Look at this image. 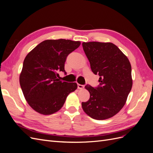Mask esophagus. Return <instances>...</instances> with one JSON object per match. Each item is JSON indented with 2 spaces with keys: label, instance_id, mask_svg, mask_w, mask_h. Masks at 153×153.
<instances>
[{
  "label": "esophagus",
  "instance_id": "1",
  "mask_svg": "<svg viewBox=\"0 0 153 153\" xmlns=\"http://www.w3.org/2000/svg\"><path fill=\"white\" fill-rule=\"evenodd\" d=\"M84 88V85H81L78 84V89H83Z\"/></svg>",
  "mask_w": 153,
  "mask_h": 153
}]
</instances>
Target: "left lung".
I'll use <instances>...</instances> for the list:
<instances>
[{
	"instance_id": "left-lung-1",
	"label": "left lung",
	"mask_w": 153,
	"mask_h": 153,
	"mask_svg": "<svg viewBox=\"0 0 153 153\" xmlns=\"http://www.w3.org/2000/svg\"><path fill=\"white\" fill-rule=\"evenodd\" d=\"M92 71L100 76V85L85 86L90 98L82 102L84 112L92 119L103 120L113 117L126 103L132 87L131 66L128 59L112 43H82Z\"/></svg>"
}]
</instances>
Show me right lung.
<instances>
[{
  "label": "right lung",
  "mask_w": 153,
  "mask_h": 153,
  "mask_svg": "<svg viewBox=\"0 0 153 153\" xmlns=\"http://www.w3.org/2000/svg\"><path fill=\"white\" fill-rule=\"evenodd\" d=\"M80 43L69 39H48L27 55L20 84L27 103L36 112L43 115L57 112L68 94L77 89L76 83L60 81L57 76L60 71L66 74V57Z\"/></svg>",
  "instance_id": "1"
}]
</instances>
